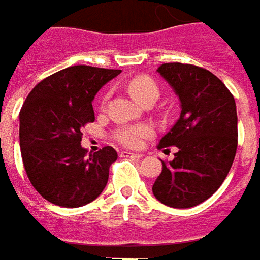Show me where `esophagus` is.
<instances>
[{
	"label": "esophagus",
	"mask_w": 260,
	"mask_h": 260,
	"mask_svg": "<svg viewBox=\"0 0 260 260\" xmlns=\"http://www.w3.org/2000/svg\"><path fill=\"white\" fill-rule=\"evenodd\" d=\"M120 156L123 158H134V159H140L141 158V154H134V152H130V151H121Z\"/></svg>",
	"instance_id": "esophagus-1"
}]
</instances>
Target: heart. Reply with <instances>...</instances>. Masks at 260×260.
<instances>
[{
	"label": "heart",
	"mask_w": 260,
	"mask_h": 260,
	"mask_svg": "<svg viewBox=\"0 0 260 260\" xmlns=\"http://www.w3.org/2000/svg\"><path fill=\"white\" fill-rule=\"evenodd\" d=\"M128 91L133 95L136 101L140 104H144L150 99L156 101L159 95L158 86L154 81L148 77H137L130 81L128 84ZM152 134V128L147 124H133V126L120 127L115 134V139L124 147L128 148H136L141 144V141Z\"/></svg>",
	"instance_id": "heart-1"
}]
</instances>
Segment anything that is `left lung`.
Returning <instances> with one entry per match:
<instances>
[{
  "mask_svg": "<svg viewBox=\"0 0 260 260\" xmlns=\"http://www.w3.org/2000/svg\"><path fill=\"white\" fill-rule=\"evenodd\" d=\"M156 73L179 98L180 116L159 140V148L176 147L152 185L156 200L174 209H189L217 192L227 178L238 144L235 99L204 68L167 62Z\"/></svg>",
  "mask_w": 260,
  "mask_h": 260,
  "instance_id": "left-lung-1",
  "label": "left lung"
}]
</instances>
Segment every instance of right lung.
<instances>
[{"label": "right lung", "mask_w": 260, "mask_h": 260, "mask_svg": "<svg viewBox=\"0 0 260 260\" xmlns=\"http://www.w3.org/2000/svg\"><path fill=\"white\" fill-rule=\"evenodd\" d=\"M121 70L73 66L40 81L19 113V145L33 187L50 203L75 209L104 192L112 147L88 152L81 128L95 120L92 108L98 91Z\"/></svg>", "instance_id": "add662e5"}]
</instances>
